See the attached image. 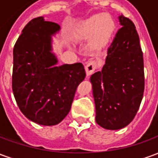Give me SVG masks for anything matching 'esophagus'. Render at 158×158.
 <instances>
[{
	"instance_id": "34e87169",
	"label": "esophagus",
	"mask_w": 158,
	"mask_h": 158,
	"mask_svg": "<svg viewBox=\"0 0 158 158\" xmlns=\"http://www.w3.org/2000/svg\"><path fill=\"white\" fill-rule=\"evenodd\" d=\"M96 69H97V65H96V62H94V61H89V62H88L85 66L86 75L89 76L90 74H92Z\"/></svg>"
}]
</instances>
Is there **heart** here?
<instances>
[{
	"mask_svg": "<svg viewBox=\"0 0 158 158\" xmlns=\"http://www.w3.org/2000/svg\"><path fill=\"white\" fill-rule=\"evenodd\" d=\"M116 29V23L111 16L98 13L89 17L80 24L76 36L80 40L90 38V45L94 48H102L110 41Z\"/></svg>",
	"mask_w": 158,
	"mask_h": 158,
	"instance_id": "heart-1",
	"label": "heart"
}]
</instances>
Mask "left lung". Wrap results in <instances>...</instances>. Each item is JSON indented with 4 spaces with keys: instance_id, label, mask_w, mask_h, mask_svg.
Wrapping results in <instances>:
<instances>
[{
    "instance_id": "1",
    "label": "left lung",
    "mask_w": 158,
    "mask_h": 158,
    "mask_svg": "<svg viewBox=\"0 0 158 158\" xmlns=\"http://www.w3.org/2000/svg\"><path fill=\"white\" fill-rule=\"evenodd\" d=\"M122 28L107 50L102 71L90 76L96 122L106 129L124 128L139 110L145 88L143 54L133 22L118 16Z\"/></svg>"
}]
</instances>
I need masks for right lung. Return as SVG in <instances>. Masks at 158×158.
Instances as JSON below:
<instances>
[{
  "instance_id": "1",
  "label": "right lung",
  "mask_w": 158,
  "mask_h": 158,
  "mask_svg": "<svg viewBox=\"0 0 158 158\" xmlns=\"http://www.w3.org/2000/svg\"><path fill=\"white\" fill-rule=\"evenodd\" d=\"M57 23L32 19L13 48L12 91L23 114L44 126L62 122L70 111L76 89L85 78L81 62L57 66L52 37Z\"/></svg>"
}]
</instances>
